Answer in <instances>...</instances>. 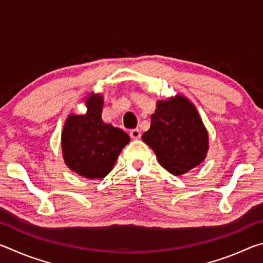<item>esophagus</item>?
I'll return each mask as SVG.
<instances>
[{
    "label": "esophagus",
    "instance_id": "1",
    "mask_svg": "<svg viewBox=\"0 0 263 263\" xmlns=\"http://www.w3.org/2000/svg\"><path fill=\"white\" fill-rule=\"evenodd\" d=\"M130 136H131L132 139H139V138L141 137L140 130H139V128H133V130L130 131Z\"/></svg>",
    "mask_w": 263,
    "mask_h": 263
}]
</instances>
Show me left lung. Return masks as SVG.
I'll use <instances>...</instances> for the list:
<instances>
[{
	"mask_svg": "<svg viewBox=\"0 0 263 263\" xmlns=\"http://www.w3.org/2000/svg\"><path fill=\"white\" fill-rule=\"evenodd\" d=\"M142 141L154 151L159 163L175 176L202 163L209 149V135L202 118L182 95L158 101Z\"/></svg>",
	"mask_w": 263,
	"mask_h": 263,
	"instance_id": "8db88e82",
	"label": "left lung"
}]
</instances>
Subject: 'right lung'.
<instances>
[{
	"mask_svg": "<svg viewBox=\"0 0 263 263\" xmlns=\"http://www.w3.org/2000/svg\"><path fill=\"white\" fill-rule=\"evenodd\" d=\"M87 112L70 114L61 132L65 163L87 179H103L114 168L130 137L102 119L103 96L90 94L86 99Z\"/></svg>",
	"mask_w": 263,
	"mask_h": 263,
	"instance_id": "1",
	"label": "right lung"
}]
</instances>
